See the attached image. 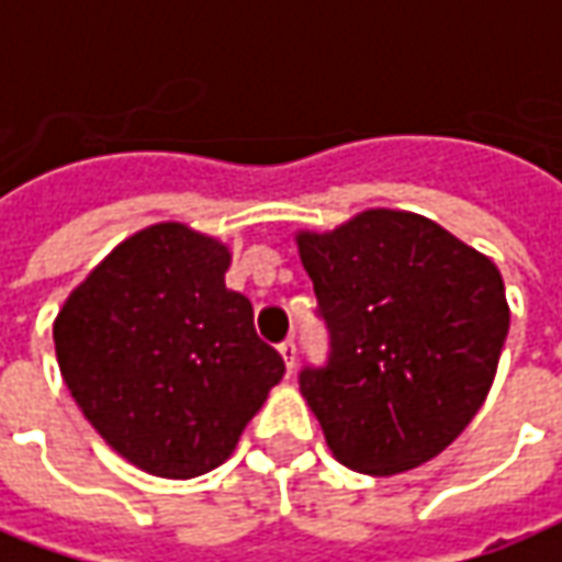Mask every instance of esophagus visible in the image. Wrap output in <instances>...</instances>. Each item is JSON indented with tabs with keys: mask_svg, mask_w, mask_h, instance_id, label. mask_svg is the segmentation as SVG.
Masks as SVG:
<instances>
[{
	"mask_svg": "<svg viewBox=\"0 0 562 562\" xmlns=\"http://www.w3.org/2000/svg\"><path fill=\"white\" fill-rule=\"evenodd\" d=\"M280 356H282V362H285V368L292 371L294 362H297V347H294V340H282Z\"/></svg>",
	"mask_w": 562,
	"mask_h": 562,
	"instance_id": "34e87169",
	"label": "esophagus"
}]
</instances>
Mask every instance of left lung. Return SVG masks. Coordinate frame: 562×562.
<instances>
[{"label":"left lung","mask_w":562,"mask_h":562,"mask_svg":"<svg viewBox=\"0 0 562 562\" xmlns=\"http://www.w3.org/2000/svg\"><path fill=\"white\" fill-rule=\"evenodd\" d=\"M328 362L297 383L344 465L398 474L438 457L493 386L508 335L496 265L429 218L368 210L297 234Z\"/></svg>","instance_id":"obj_1"}]
</instances>
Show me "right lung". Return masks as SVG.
I'll return each instance as SVG.
<instances>
[{
    "instance_id": "right-lung-1",
    "label": "right lung",
    "mask_w": 562,
    "mask_h": 562,
    "mask_svg": "<svg viewBox=\"0 0 562 562\" xmlns=\"http://www.w3.org/2000/svg\"><path fill=\"white\" fill-rule=\"evenodd\" d=\"M231 252L179 222L115 246L66 297L54 347L66 386L121 457L158 477L222 465L285 374L225 285Z\"/></svg>"
}]
</instances>
